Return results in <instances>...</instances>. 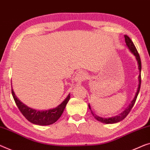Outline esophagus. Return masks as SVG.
<instances>
[{"label":"esophagus","mask_w":150,"mask_h":150,"mask_svg":"<svg viewBox=\"0 0 150 150\" xmlns=\"http://www.w3.org/2000/svg\"><path fill=\"white\" fill-rule=\"evenodd\" d=\"M86 77L87 76L86 73L83 72V71H79L75 75V81L76 82H81L86 79Z\"/></svg>","instance_id":"obj_1"}]
</instances>
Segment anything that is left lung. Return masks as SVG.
<instances>
[{"label": "left lung", "instance_id": "8db88e82", "mask_svg": "<svg viewBox=\"0 0 150 150\" xmlns=\"http://www.w3.org/2000/svg\"><path fill=\"white\" fill-rule=\"evenodd\" d=\"M125 37V43H126V46L128 48V49L130 50V52L133 54L135 57V59L137 61V66H138V70H139V76H138V87L137 89V91H136L135 94L134 96V98H133V100H131V103L129 104V106L127 107L125 109L124 111H122L121 113L119 114L118 115L115 116V117H109V118H102L101 117H99L96 115V114L93 112L91 110V106L90 104H88L89 108L90 109L91 112L92 114L93 117H94L96 119L98 120V121L103 122V123L105 124H113V123H117V122H118L120 121H121L122 120H123L124 118L128 115V114L129 113V112L131 110V108H133L134 104L136 101V99H137V97L138 96V93L139 92V89H140V86H141V71H142V62H141V59L139 57V54L137 52V49H136L135 45L133 43V42L131 41V40L129 38V37L127 36V35H124Z\"/></svg>", "mask_w": 150, "mask_h": 150}]
</instances>
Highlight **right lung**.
<instances>
[{
  "label": "right lung",
  "mask_w": 150,
  "mask_h": 150,
  "mask_svg": "<svg viewBox=\"0 0 150 150\" xmlns=\"http://www.w3.org/2000/svg\"><path fill=\"white\" fill-rule=\"evenodd\" d=\"M12 95L18 108L19 109L24 117L26 118V119H28L33 124L40 125V126L52 125L57 121L58 119L61 117L66 105L70 99V93H69L65 99L56 108L46 110H40L30 108L23 103L15 95L13 88Z\"/></svg>",
  "instance_id": "add662e5"
}]
</instances>
